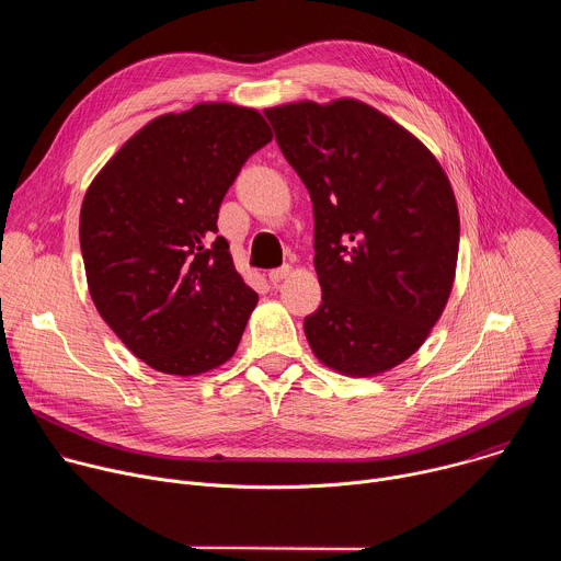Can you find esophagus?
<instances>
[{
	"mask_svg": "<svg viewBox=\"0 0 561 561\" xmlns=\"http://www.w3.org/2000/svg\"><path fill=\"white\" fill-rule=\"evenodd\" d=\"M290 266H279V268H273V271H268V279L273 282V284H277V282H282V279H286L288 275H290Z\"/></svg>",
	"mask_w": 561,
	"mask_h": 561,
	"instance_id": "34e87169",
	"label": "esophagus"
}]
</instances>
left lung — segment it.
Segmentation results:
<instances>
[{"mask_svg":"<svg viewBox=\"0 0 561 561\" xmlns=\"http://www.w3.org/2000/svg\"><path fill=\"white\" fill-rule=\"evenodd\" d=\"M310 193L322 306L304 319L314 357L373 377L409 359L453 290L459 213L435 154L357 100L266 108Z\"/></svg>","mask_w":561,"mask_h":561,"instance_id":"1","label":"left lung"}]
</instances>
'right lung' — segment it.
<instances>
[{
    "label": "right lung",
    "mask_w": 561,
    "mask_h": 561,
    "mask_svg": "<svg viewBox=\"0 0 561 561\" xmlns=\"http://www.w3.org/2000/svg\"><path fill=\"white\" fill-rule=\"evenodd\" d=\"M271 139L255 108L197 104L148 122L89 186L79 244L91 297L150 368L188 377L234 355L257 293L215 234L217 213Z\"/></svg>",
    "instance_id": "add662e5"
}]
</instances>
